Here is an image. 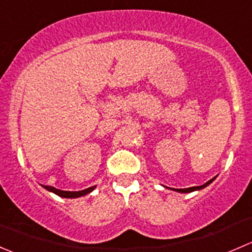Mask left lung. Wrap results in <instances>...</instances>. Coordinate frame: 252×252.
Segmentation results:
<instances>
[{"label":"left lung","mask_w":252,"mask_h":252,"mask_svg":"<svg viewBox=\"0 0 252 252\" xmlns=\"http://www.w3.org/2000/svg\"><path fill=\"white\" fill-rule=\"evenodd\" d=\"M213 180H215V178H213V179H211V180H208L206 184L201 185V187H192V188H187V189H173V190H175V191H179V192H191V191H195V190H200V189H202V188L207 187V185L211 184Z\"/></svg>","instance_id":"obj_1"}]
</instances>
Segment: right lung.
Masks as SVG:
<instances>
[{"mask_svg": "<svg viewBox=\"0 0 252 252\" xmlns=\"http://www.w3.org/2000/svg\"><path fill=\"white\" fill-rule=\"evenodd\" d=\"M44 188H45V189H47L48 191L55 192V194L58 195V196L68 197V199H73V197L83 196V195L89 194V192H91L94 189H95V187H91V188H88V189H85V190H81V191H63V190H58V189H56V188L50 187V185H45Z\"/></svg>", "mask_w": 252, "mask_h": 252, "instance_id": "right-lung-1", "label": "right lung"}]
</instances>
